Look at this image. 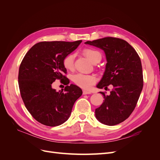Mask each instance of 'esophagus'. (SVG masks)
Listing matches in <instances>:
<instances>
[{
	"mask_svg": "<svg viewBox=\"0 0 160 160\" xmlns=\"http://www.w3.org/2000/svg\"><path fill=\"white\" fill-rule=\"evenodd\" d=\"M91 91H87V90H83V95H88V94H91Z\"/></svg>",
	"mask_w": 160,
	"mask_h": 160,
	"instance_id": "1",
	"label": "esophagus"
}]
</instances>
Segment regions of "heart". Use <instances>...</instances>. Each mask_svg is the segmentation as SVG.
Masks as SVG:
<instances>
[{
	"label": "heart",
	"mask_w": 160,
	"mask_h": 160,
	"mask_svg": "<svg viewBox=\"0 0 160 160\" xmlns=\"http://www.w3.org/2000/svg\"><path fill=\"white\" fill-rule=\"evenodd\" d=\"M84 55L93 62L101 59V53L94 49L87 48L83 50ZM75 55L73 53L67 55L62 59V65L67 70H72L74 67ZM72 81L77 86L81 88L89 89L96 81L94 76L83 73H77L72 76Z\"/></svg>",
	"instance_id": "obj_1"
}]
</instances>
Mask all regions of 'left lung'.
<instances>
[{"label":"left lung","instance_id":"8db88e82","mask_svg":"<svg viewBox=\"0 0 160 160\" xmlns=\"http://www.w3.org/2000/svg\"><path fill=\"white\" fill-rule=\"evenodd\" d=\"M85 44L104 51L107 59L102 79L97 85L105 89L112 85L110 95L99 92L104 101L95 109V116L101 123L115 125L123 122L132 114L137 105L143 86L140 58L133 48L123 39L105 37Z\"/></svg>","mask_w":160,"mask_h":160}]
</instances>
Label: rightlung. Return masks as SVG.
Wrapping results in <instances>:
<instances>
[{"label":"right lung","instance_id":"obj_1","mask_svg":"<svg viewBox=\"0 0 160 160\" xmlns=\"http://www.w3.org/2000/svg\"><path fill=\"white\" fill-rule=\"evenodd\" d=\"M82 41H42L26 53L18 71V86L27 110L39 123L55 127L69 119L72 106L81 96L82 90L69 85L62 59L75 51ZM56 79L67 86L57 92L51 85Z\"/></svg>","mask_w":160,"mask_h":160}]
</instances>
